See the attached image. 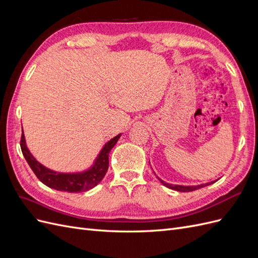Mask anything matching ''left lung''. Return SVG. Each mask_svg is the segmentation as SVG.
I'll return each mask as SVG.
<instances>
[{"label":"left lung","mask_w":258,"mask_h":258,"mask_svg":"<svg viewBox=\"0 0 258 258\" xmlns=\"http://www.w3.org/2000/svg\"><path fill=\"white\" fill-rule=\"evenodd\" d=\"M158 179H159V181H160L163 185L167 186L168 188H170V189H173V190H177V191H182V192H187V191L196 190V189L201 188V187H205V186H208V185H210V184H213L214 182H216V181H214V182L207 183V184H202V185H198V186H182V185H172V184H168V183H166V182H163L162 179H160L159 177H158Z\"/></svg>","instance_id":"1"}]
</instances>
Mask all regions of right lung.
<instances>
[{"label":"right lung","instance_id":"1","mask_svg":"<svg viewBox=\"0 0 258 258\" xmlns=\"http://www.w3.org/2000/svg\"><path fill=\"white\" fill-rule=\"evenodd\" d=\"M120 136L121 135H118L110 140L101 150L95 161V165L89 170L81 173H60L41 165L29 152L26 145L25 136H23V130L20 140V147L28 165L43 184L60 191L82 192L93 188V187L102 181L108 168V154H110L116 142L118 141Z\"/></svg>","mask_w":258,"mask_h":258}]
</instances>
